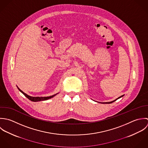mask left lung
<instances>
[{
	"mask_svg": "<svg viewBox=\"0 0 148 148\" xmlns=\"http://www.w3.org/2000/svg\"><path fill=\"white\" fill-rule=\"evenodd\" d=\"M123 96V95H121V96H120L119 97H118V98H117L116 99H115V100H114V101H111V102H100V103H112L114 102V101H116V100H117V99H119V98H120L122 97Z\"/></svg>",
	"mask_w": 148,
	"mask_h": 148,
	"instance_id": "left-lung-1",
	"label": "left lung"
}]
</instances>
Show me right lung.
<instances>
[{
  "label": "right lung",
  "mask_w": 148,
  "mask_h": 148,
  "mask_svg": "<svg viewBox=\"0 0 148 148\" xmlns=\"http://www.w3.org/2000/svg\"><path fill=\"white\" fill-rule=\"evenodd\" d=\"M18 89L22 93H23L25 95V97H26L29 99H30V101H33V102H38V101H40L47 100L49 99H50V98L54 97L55 95H56L57 94H58V93H57V94H56L54 95H51V96H49V97H31V96H30V95L26 94V93H25L23 91H22L19 88H18Z\"/></svg>",
  "instance_id": "obj_1"
}]
</instances>
